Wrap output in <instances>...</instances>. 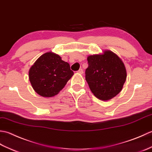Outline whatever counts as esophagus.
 <instances>
[{
	"mask_svg": "<svg viewBox=\"0 0 152 152\" xmlns=\"http://www.w3.org/2000/svg\"><path fill=\"white\" fill-rule=\"evenodd\" d=\"M77 73H79L80 74H83V70L82 69H80L79 71H77Z\"/></svg>",
	"mask_w": 152,
	"mask_h": 152,
	"instance_id": "obj_1",
	"label": "esophagus"
}]
</instances>
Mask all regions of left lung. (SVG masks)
I'll use <instances>...</instances> for the list:
<instances>
[{"label":"left lung","instance_id":"left-lung-1","mask_svg":"<svg viewBox=\"0 0 152 152\" xmlns=\"http://www.w3.org/2000/svg\"><path fill=\"white\" fill-rule=\"evenodd\" d=\"M85 79L97 98L107 101L122 90L127 73L123 62L115 53L104 50L103 54L88 56Z\"/></svg>","mask_w":152,"mask_h":152}]
</instances>
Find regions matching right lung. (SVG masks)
Listing matches in <instances>:
<instances>
[{
  "instance_id": "obj_1",
  "label": "right lung",
  "mask_w": 152,
  "mask_h": 152,
  "mask_svg": "<svg viewBox=\"0 0 152 152\" xmlns=\"http://www.w3.org/2000/svg\"><path fill=\"white\" fill-rule=\"evenodd\" d=\"M69 64L55 53L43 54L30 67V82L36 93L50 97L58 94L73 75Z\"/></svg>"
}]
</instances>
